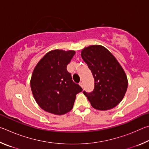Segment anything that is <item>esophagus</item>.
Instances as JSON below:
<instances>
[{
    "label": "esophagus",
    "mask_w": 149,
    "mask_h": 149,
    "mask_svg": "<svg viewBox=\"0 0 149 149\" xmlns=\"http://www.w3.org/2000/svg\"><path fill=\"white\" fill-rule=\"evenodd\" d=\"M79 85H80V86H81V87H84V84H83V82H81H81L79 83Z\"/></svg>",
    "instance_id": "esophagus-1"
}]
</instances>
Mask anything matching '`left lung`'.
<instances>
[{"label": "left lung", "mask_w": 149, "mask_h": 149, "mask_svg": "<svg viewBox=\"0 0 149 149\" xmlns=\"http://www.w3.org/2000/svg\"><path fill=\"white\" fill-rule=\"evenodd\" d=\"M95 79L92 92L84 94L95 109L107 110L122 101L127 89V79L119 62L109 50L100 45L85 48L81 53Z\"/></svg>", "instance_id": "left-lung-1"}]
</instances>
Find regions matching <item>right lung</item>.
<instances>
[{"label": "right lung", "mask_w": 149, "mask_h": 149, "mask_svg": "<svg viewBox=\"0 0 149 149\" xmlns=\"http://www.w3.org/2000/svg\"><path fill=\"white\" fill-rule=\"evenodd\" d=\"M74 50H54L45 55L35 66L31 79L35 100L42 110L54 114L70 112L75 96L83 89L72 80L66 69Z\"/></svg>", "instance_id": "obj_1"}]
</instances>
